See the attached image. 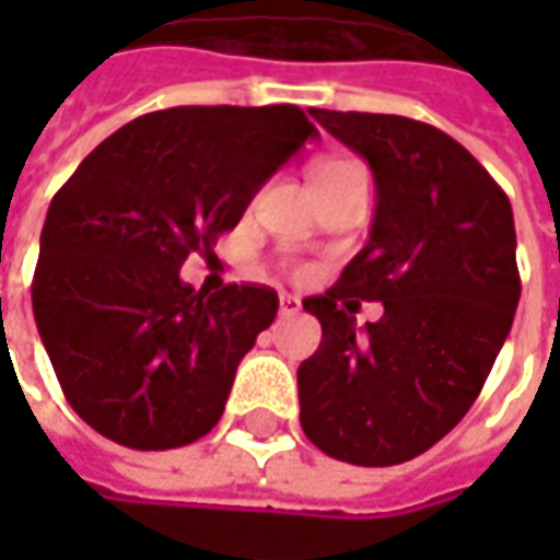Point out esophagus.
<instances>
[{
	"instance_id": "esophagus-1",
	"label": "esophagus",
	"mask_w": 560,
	"mask_h": 560,
	"mask_svg": "<svg viewBox=\"0 0 560 560\" xmlns=\"http://www.w3.org/2000/svg\"><path fill=\"white\" fill-rule=\"evenodd\" d=\"M302 312V299L299 295H290V292H283L280 295V317H292V314Z\"/></svg>"
}]
</instances>
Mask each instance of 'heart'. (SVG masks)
Segmentation results:
<instances>
[{"instance_id":"obj_1","label":"heart","mask_w":560,"mask_h":560,"mask_svg":"<svg viewBox=\"0 0 560 560\" xmlns=\"http://www.w3.org/2000/svg\"><path fill=\"white\" fill-rule=\"evenodd\" d=\"M339 164H349V162H324L317 171H327V167H339Z\"/></svg>"}]
</instances>
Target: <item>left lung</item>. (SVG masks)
<instances>
[{
  "label": "left lung",
  "instance_id": "left-lung-1",
  "mask_svg": "<svg viewBox=\"0 0 560 560\" xmlns=\"http://www.w3.org/2000/svg\"><path fill=\"white\" fill-rule=\"evenodd\" d=\"M312 118L374 171L371 240L336 287L305 299L320 346L299 364L305 436L336 462L418 458L467 415L521 299L514 214L462 142L398 115ZM361 301H383L354 327Z\"/></svg>",
  "mask_w": 560,
  "mask_h": 560
}]
</instances>
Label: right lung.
Instances as JSON below:
<instances>
[{"instance_id":"add662e5","label":"right lung","mask_w":560,"mask_h":560,"mask_svg":"<svg viewBox=\"0 0 560 560\" xmlns=\"http://www.w3.org/2000/svg\"><path fill=\"white\" fill-rule=\"evenodd\" d=\"M314 137L295 105H180L124 124L55 192L33 317L65 398L105 440L162 452L221 420L280 299L248 283L205 295L180 268Z\"/></svg>"}]
</instances>
